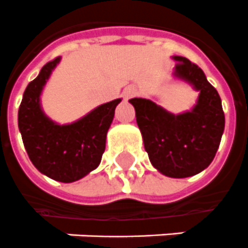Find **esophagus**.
<instances>
[{"label":"esophagus","instance_id":"1","mask_svg":"<svg viewBox=\"0 0 248 248\" xmlns=\"http://www.w3.org/2000/svg\"><path fill=\"white\" fill-rule=\"evenodd\" d=\"M137 94V88L134 86H128L125 90L123 91V97L125 98V100H129L132 97H134Z\"/></svg>","mask_w":248,"mask_h":248}]
</instances>
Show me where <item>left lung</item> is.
Wrapping results in <instances>:
<instances>
[{"label":"left lung","mask_w":248,"mask_h":248,"mask_svg":"<svg viewBox=\"0 0 248 248\" xmlns=\"http://www.w3.org/2000/svg\"><path fill=\"white\" fill-rule=\"evenodd\" d=\"M174 77L199 91L191 111L174 115L146 98H132L136 119L154 168L170 178H187L205 170L215 157L225 118L220 96L197 65L182 56Z\"/></svg>","instance_id":"8db88e82"}]
</instances>
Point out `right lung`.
<instances>
[{
	"instance_id": "1",
	"label": "right lung",
	"mask_w": 248,
	"mask_h": 248,
	"mask_svg": "<svg viewBox=\"0 0 248 248\" xmlns=\"http://www.w3.org/2000/svg\"><path fill=\"white\" fill-rule=\"evenodd\" d=\"M61 57L49 61L23 94L17 124L31 164L42 174L62 183L82 179L100 165L106 134L122 98L100 105L77 122L60 125L41 108V93Z\"/></svg>"
}]
</instances>
